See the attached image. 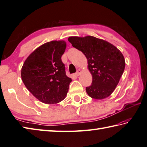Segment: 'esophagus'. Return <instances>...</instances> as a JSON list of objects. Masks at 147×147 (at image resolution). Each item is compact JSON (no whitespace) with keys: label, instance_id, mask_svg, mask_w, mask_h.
Listing matches in <instances>:
<instances>
[{"label":"esophagus","instance_id":"esophagus-1","mask_svg":"<svg viewBox=\"0 0 147 147\" xmlns=\"http://www.w3.org/2000/svg\"><path fill=\"white\" fill-rule=\"evenodd\" d=\"M81 73H82V71H81V70H80V69H78V71H76V73H75V76H80V74H81Z\"/></svg>","mask_w":147,"mask_h":147}]
</instances>
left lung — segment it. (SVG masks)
<instances>
[{
  "instance_id": "obj_1",
  "label": "left lung",
  "mask_w": 147,
  "mask_h": 147,
  "mask_svg": "<svg viewBox=\"0 0 147 147\" xmlns=\"http://www.w3.org/2000/svg\"><path fill=\"white\" fill-rule=\"evenodd\" d=\"M73 47L82 51L87 59L92 83L86 92L93 99H103L113 92L124 71L123 54L110 42L96 37L72 36Z\"/></svg>"
}]
</instances>
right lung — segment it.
Instances as JSON below:
<instances>
[{"mask_svg": "<svg viewBox=\"0 0 147 147\" xmlns=\"http://www.w3.org/2000/svg\"><path fill=\"white\" fill-rule=\"evenodd\" d=\"M65 48L63 40L46 42L28 55L22 67L21 77L26 88L45 104L59 103L67 94L72 80L66 76L61 60Z\"/></svg>", "mask_w": 147, "mask_h": 147, "instance_id": "1", "label": "right lung"}]
</instances>
